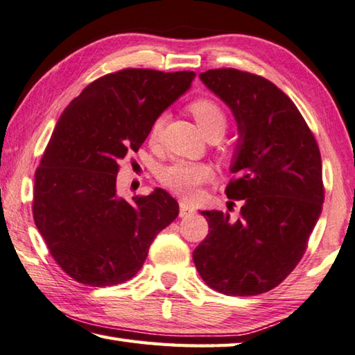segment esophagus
Segmentation results:
<instances>
[{"label":"esophagus","mask_w":355,"mask_h":355,"mask_svg":"<svg viewBox=\"0 0 355 355\" xmlns=\"http://www.w3.org/2000/svg\"><path fill=\"white\" fill-rule=\"evenodd\" d=\"M192 212H194V209H192L188 203L180 202V217H188Z\"/></svg>","instance_id":"1"}]
</instances>
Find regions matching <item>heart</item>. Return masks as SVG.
<instances>
[{"label": "heart", "instance_id": "1", "mask_svg": "<svg viewBox=\"0 0 355 355\" xmlns=\"http://www.w3.org/2000/svg\"><path fill=\"white\" fill-rule=\"evenodd\" d=\"M189 110L197 121L200 130L205 133L206 138L218 137L227 130L228 118L223 108L218 102L211 98H198L189 104ZM164 124V116L152 122L149 139L150 143H157L161 133V128ZM159 183L164 188L183 198H192L197 196L198 186L212 178V169L206 163H194V161L178 159L173 161L172 164L166 166L159 172Z\"/></svg>", "mask_w": 355, "mask_h": 355}]
</instances>
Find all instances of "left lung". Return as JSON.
Listing matches in <instances>:
<instances>
[{"label": "left lung", "mask_w": 355, "mask_h": 355, "mask_svg": "<svg viewBox=\"0 0 355 355\" xmlns=\"http://www.w3.org/2000/svg\"><path fill=\"white\" fill-rule=\"evenodd\" d=\"M200 79L234 114L239 139L228 198L241 216L202 211L209 233L192 253L211 288L233 296L266 293L298 266L324 202L321 155L288 96L261 76L209 69Z\"/></svg>", "instance_id": "obj_1"}]
</instances>
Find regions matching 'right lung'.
<instances>
[{"instance_id":"add662e5","label":"right lung","mask_w":355,"mask_h":355,"mask_svg":"<svg viewBox=\"0 0 355 355\" xmlns=\"http://www.w3.org/2000/svg\"><path fill=\"white\" fill-rule=\"evenodd\" d=\"M194 77L127 68L89 83L62 113L35 171L32 214L51 256L74 281L105 287L133 278L155 236L177 218V200L164 189L127 202L116 175Z\"/></svg>"}]
</instances>
